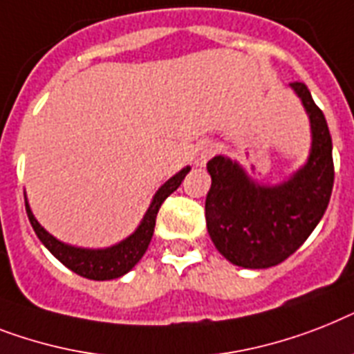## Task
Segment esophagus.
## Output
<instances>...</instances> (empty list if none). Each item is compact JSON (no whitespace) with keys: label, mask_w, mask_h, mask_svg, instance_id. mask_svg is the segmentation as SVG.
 Here are the masks:
<instances>
[{"label":"esophagus","mask_w":354,"mask_h":354,"mask_svg":"<svg viewBox=\"0 0 354 354\" xmlns=\"http://www.w3.org/2000/svg\"><path fill=\"white\" fill-rule=\"evenodd\" d=\"M214 151H216V145L211 142H205L202 143V145H198L196 151H194V154H192V160H194V165L196 167H203L207 163V160L214 154Z\"/></svg>","instance_id":"1"}]
</instances>
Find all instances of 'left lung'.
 Here are the masks:
<instances>
[{
	"label": "left lung",
	"instance_id": "1",
	"mask_svg": "<svg viewBox=\"0 0 354 354\" xmlns=\"http://www.w3.org/2000/svg\"><path fill=\"white\" fill-rule=\"evenodd\" d=\"M289 87L300 97L311 125V149L300 169L269 185L223 154L207 163V231L223 258L245 269H267L287 260L315 231L331 198L335 167L326 116L306 83Z\"/></svg>",
	"mask_w": 354,
	"mask_h": 354
}]
</instances>
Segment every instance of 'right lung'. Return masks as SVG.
<instances>
[{"mask_svg":"<svg viewBox=\"0 0 354 354\" xmlns=\"http://www.w3.org/2000/svg\"><path fill=\"white\" fill-rule=\"evenodd\" d=\"M189 171H191V167L187 165L182 171L176 172L174 176L169 178L167 182L163 183L156 191V194L152 196L151 205L145 211L142 222L134 229V232H131L127 238H123L122 242L114 243L111 247L88 249V247L71 245V243L57 240L47 229H43L41 223L37 222L32 209L28 205L27 196H25L27 216L30 220V225H32L34 232L39 238V242L47 247L48 251L53 252L54 257L62 261L63 266L68 267L71 271H74L80 277L88 278V280H114V278L127 274L132 267L142 260V257L147 251L149 243H151L154 225H156V214L160 211V207H162V203L165 202V198L169 194H172L178 187L182 185L183 178L187 176Z\"/></svg>","mask_w":354,"mask_h":354,"instance_id":"obj_1","label":"right lung"}]
</instances>
